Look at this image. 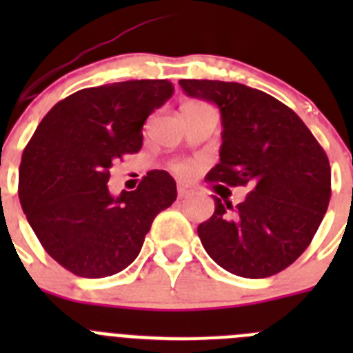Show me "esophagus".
<instances>
[{"instance_id":"esophagus-1","label":"esophagus","mask_w":353,"mask_h":353,"mask_svg":"<svg viewBox=\"0 0 353 353\" xmlns=\"http://www.w3.org/2000/svg\"><path fill=\"white\" fill-rule=\"evenodd\" d=\"M192 192V187L187 183H179V198H185Z\"/></svg>"}]
</instances>
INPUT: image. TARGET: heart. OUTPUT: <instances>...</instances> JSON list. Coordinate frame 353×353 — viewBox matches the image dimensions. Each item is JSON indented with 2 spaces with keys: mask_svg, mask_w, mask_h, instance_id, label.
I'll return each mask as SVG.
<instances>
[{
  "mask_svg": "<svg viewBox=\"0 0 353 353\" xmlns=\"http://www.w3.org/2000/svg\"><path fill=\"white\" fill-rule=\"evenodd\" d=\"M189 104H199V102H189ZM174 170L180 171V173H189L191 171V164L189 162H176Z\"/></svg>",
  "mask_w": 353,
  "mask_h": 353,
  "instance_id": "heart-1",
  "label": "heart"
}]
</instances>
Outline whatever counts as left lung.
Here are the masks:
<instances>
[{"instance_id":"8db88e82","label":"left lung","mask_w":353,"mask_h":353,"mask_svg":"<svg viewBox=\"0 0 353 353\" xmlns=\"http://www.w3.org/2000/svg\"><path fill=\"white\" fill-rule=\"evenodd\" d=\"M179 83L221 111V161L208 182L251 187L236 207L214 196V214L198 226L205 251L240 277L281 272L307 249L329 207L327 154L304 121L269 93L224 81Z\"/></svg>"}]
</instances>
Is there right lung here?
<instances>
[{
	"mask_svg": "<svg viewBox=\"0 0 353 353\" xmlns=\"http://www.w3.org/2000/svg\"><path fill=\"white\" fill-rule=\"evenodd\" d=\"M166 79L84 88L49 111L23 152L19 199L49 256L79 277L127 269L159 212L176 199L168 171H148L136 191L108 189L113 162L143 145L146 118L173 95Z\"/></svg>",
	"mask_w": 353,
	"mask_h": 353,
	"instance_id": "obj_1",
	"label": "right lung"
}]
</instances>
